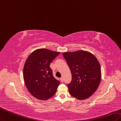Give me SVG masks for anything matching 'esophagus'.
I'll return each mask as SVG.
<instances>
[{
    "label": "esophagus",
    "instance_id": "34e87169",
    "mask_svg": "<svg viewBox=\"0 0 121 121\" xmlns=\"http://www.w3.org/2000/svg\"><path fill=\"white\" fill-rule=\"evenodd\" d=\"M60 79V80H61V81L62 82H63V77H61Z\"/></svg>",
    "mask_w": 121,
    "mask_h": 121
}]
</instances>
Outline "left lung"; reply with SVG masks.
<instances>
[{
	"label": "left lung",
	"mask_w": 121,
	"mask_h": 121,
	"mask_svg": "<svg viewBox=\"0 0 121 121\" xmlns=\"http://www.w3.org/2000/svg\"><path fill=\"white\" fill-rule=\"evenodd\" d=\"M69 66L72 80L67 85L70 95L79 100L88 99L100 84V66L95 56L83 50L62 53Z\"/></svg>",
	"instance_id": "8db88e82"
}]
</instances>
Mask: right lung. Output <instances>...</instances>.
Segmentation results:
<instances>
[{
  "instance_id": "1",
  "label": "right lung",
  "mask_w": 121,
  "mask_h": 121,
  "mask_svg": "<svg viewBox=\"0 0 121 121\" xmlns=\"http://www.w3.org/2000/svg\"><path fill=\"white\" fill-rule=\"evenodd\" d=\"M60 53L38 49L27 58L23 77L28 91L35 98L46 100L55 94L60 82L54 77L50 64Z\"/></svg>"
}]
</instances>
